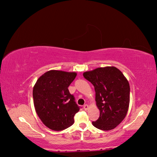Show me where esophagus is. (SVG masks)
<instances>
[{
    "instance_id": "obj_1",
    "label": "esophagus",
    "mask_w": 157,
    "mask_h": 157,
    "mask_svg": "<svg viewBox=\"0 0 157 157\" xmlns=\"http://www.w3.org/2000/svg\"><path fill=\"white\" fill-rule=\"evenodd\" d=\"M83 108H84V109L85 110V111H86V110H87V109H89V106H88L87 104H85V105H84V106H83Z\"/></svg>"
}]
</instances>
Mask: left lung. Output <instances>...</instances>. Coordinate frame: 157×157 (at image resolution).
Masks as SVG:
<instances>
[{
    "label": "left lung",
    "mask_w": 157,
    "mask_h": 157,
    "mask_svg": "<svg viewBox=\"0 0 157 157\" xmlns=\"http://www.w3.org/2000/svg\"><path fill=\"white\" fill-rule=\"evenodd\" d=\"M94 86L95 100L99 109L98 120L93 125L102 130H111L127 115L130 104V85L120 70L113 66L98 67L83 73Z\"/></svg>",
    "instance_id": "8db88e82"
}]
</instances>
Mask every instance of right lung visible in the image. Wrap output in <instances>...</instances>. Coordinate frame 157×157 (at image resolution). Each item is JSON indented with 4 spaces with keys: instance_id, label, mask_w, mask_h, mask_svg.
Masks as SVG:
<instances>
[{
    "instance_id": "right-lung-1",
    "label": "right lung",
    "mask_w": 157,
    "mask_h": 157,
    "mask_svg": "<svg viewBox=\"0 0 157 157\" xmlns=\"http://www.w3.org/2000/svg\"><path fill=\"white\" fill-rule=\"evenodd\" d=\"M75 72L51 70L37 79L33 88L34 105L37 115L49 129L60 131L74 123V116L79 111L68 86Z\"/></svg>"
}]
</instances>
